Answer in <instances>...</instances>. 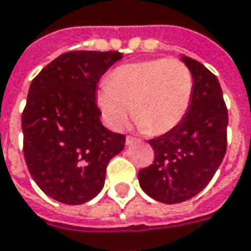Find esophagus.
I'll return each mask as SVG.
<instances>
[{
	"instance_id": "34e87169",
	"label": "esophagus",
	"mask_w": 251,
	"mask_h": 251,
	"mask_svg": "<svg viewBox=\"0 0 251 251\" xmlns=\"http://www.w3.org/2000/svg\"><path fill=\"white\" fill-rule=\"evenodd\" d=\"M134 141H137V140L134 139V137H132V136H127V137H126V146H130Z\"/></svg>"
}]
</instances>
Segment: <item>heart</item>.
I'll use <instances>...</instances> for the list:
<instances>
[{
	"mask_svg": "<svg viewBox=\"0 0 251 251\" xmlns=\"http://www.w3.org/2000/svg\"><path fill=\"white\" fill-rule=\"evenodd\" d=\"M194 76L177 59H151L119 66L100 86L97 104L105 122L121 130L132 115L150 134H163L178 125L190 110Z\"/></svg>",
	"mask_w": 251,
	"mask_h": 251,
	"instance_id": "heart-1",
	"label": "heart"
}]
</instances>
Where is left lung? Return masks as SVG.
Listing matches in <instances>:
<instances>
[{"label":"left lung","mask_w":251,"mask_h":251,"mask_svg":"<svg viewBox=\"0 0 251 251\" xmlns=\"http://www.w3.org/2000/svg\"><path fill=\"white\" fill-rule=\"evenodd\" d=\"M194 76V96L184 119L148 143L152 165L139 172L141 190L162 203H180L210 183L226 151L228 111L217 76L202 63L181 56Z\"/></svg>","instance_id":"obj_1"}]
</instances>
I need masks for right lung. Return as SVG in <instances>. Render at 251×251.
Here are the masks:
<instances>
[{
  "label": "right lung",
  "instance_id": "1",
  "mask_svg": "<svg viewBox=\"0 0 251 251\" xmlns=\"http://www.w3.org/2000/svg\"><path fill=\"white\" fill-rule=\"evenodd\" d=\"M122 53L75 50L50 61L32 79L22 114L23 152L48 197L82 204L103 190L105 169L126 137L104 127L97 83Z\"/></svg>",
  "mask_w": 251,
  "mask_h": 251
}]
</instances>
